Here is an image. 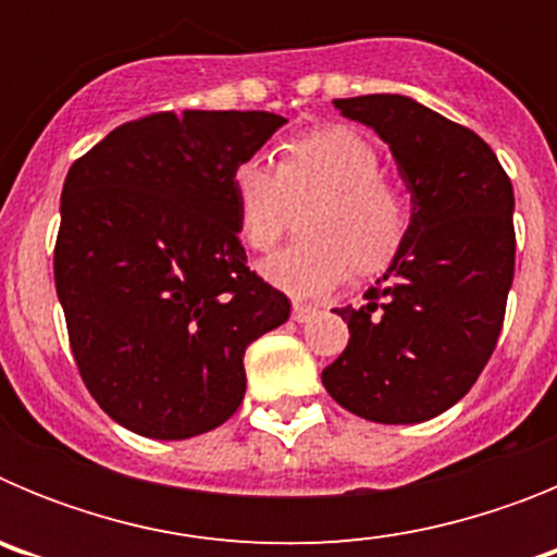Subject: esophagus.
<instances>
[{
    "label": "esophagus",
    "mask_w": 557,
    "mask_h": 557,
    "mask_svg": "<svg viewBox=\"0 0 557 557\" xmlns=\"http://www.w3.org/2000/svg\"><path fill=\"white\" fill-rule=\"evenodd\" d=\"M314 312H318V307H312V304H301V301L293 304V321L304 323V321H309Z\"/></svg>",
    "instance_id": "obj_1"
}]
</instances>
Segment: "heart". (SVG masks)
Masks as SVG:
<instances>
[{
	"label": "heart",
	"instance_id": "obj_1",
	"mask_svg": "<svg viewBox=\"0 0 557 557\" xmlns=\"http://www.w3.org/2000/svg\"><path fill=\"white\" fill-rule=\"evenodd\" d=\"M236 231L250 250L273 248L295 228L304 239L268 259L262 273L293 295H318L391 268L405 250L412 206L382 175V152L354 125L298 133L275 152V170L248 159L231 175Z\"/></svg>",
	"mask_w": 557,
	"mask_h": 557
}]
</instances>
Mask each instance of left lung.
I'll return each mask as SVG.
<instances>
[{"instance_id":"left-lung-1","label":"left lung","mask_w":557,"mask_h":557,"mask_svg":"<svg viewBox=\"0 0 557 557\" xmlns=\"http://www.w3.org/2000/svg\"><path fill=\"white\" fill-rule=\"evenodd\" d=\"M334 108L391 145L412 228L366 304L334 309L351 337L323 368V387L359 418L418 424L457 405L494 354L513 284V186L474 131L410 97Z\"/></svg>"}]
</instances>
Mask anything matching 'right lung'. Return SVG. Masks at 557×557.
<instances>
[{
	"instance_id": "right-lung-1",
	"label": "right lung",
	"mask_w": 557,
	"mask_h": 557,
	"mask_svg": "<svg viewBox=\"0 0 557 557\" xmlns=\"http://www.w3.org/2000/svg\"><path fill=\"white\" fill-rule=\"evenodd\" d=\"M270 111L147 113L69 166L55 289L83 385L125 430L184 441L245 398V348L289 318L248 268L231 175Z\"/></svg>"
}]
</instances>
